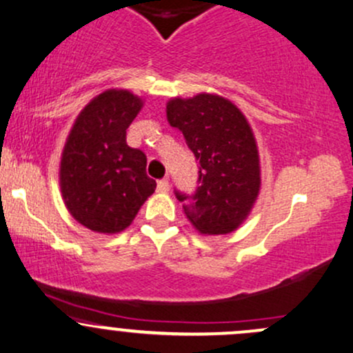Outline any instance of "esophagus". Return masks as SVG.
Masks as SVG:
<instances>
[{
  "instance_id": "obj_1",
  "label": "esophagus",
  "mask_w": 353,
  "mask_h": 353,
  "mask_svg": "<svg viewBox=\"0 0 353 353\" xmlns=\"http://www.w3.org/2000/svg\"><path fill=\"white\" fill-rule=\"evenodd\" d=\"M157 191L159 192H168L169 191V181L168 179H161L157 183Z\"/></svg>"
}]
</instances>
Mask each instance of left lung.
Masks as SVG:
<instances>
[{
	"label": "left lung",
	"instance_id": "left-lung-1",
	"mask_svg": "<svg viewBox=\"0 0 353 353\" xmlns=\"http://www.w3.org/2000/svg\"><path fill=\"white\" fill-rule=\"evenodd\" d=\"M165 112L199 169L194 194L176 191L185 216L201 234L233 233L261 185L256 139L246 117L233 102L212 94L172 99Z\"/></svg>",
	"mask_w": 353,
	"mask_h": 353
}]
</instances>
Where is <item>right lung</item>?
<instances>
[{
  "instance_id": "1",
  "label": "right lung",
  "mask_w": 353,
  "mask_h": 353,
  "mask_svg": "<svg viewBox=\"0 0 353 353\" xmlns=\"http://www.w3.org/2000/svg\"><path fill=\"white\" fill-rule=\"evenodd\" d=\"M142 105L129 90L103 92L80 112L65 142L61 196L70 214L95 233L125 230L156 191V181L145 174V154L125 141Z\"/></svg>"
}]
</instances>
